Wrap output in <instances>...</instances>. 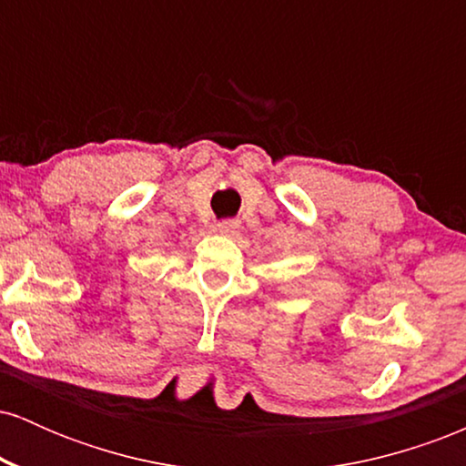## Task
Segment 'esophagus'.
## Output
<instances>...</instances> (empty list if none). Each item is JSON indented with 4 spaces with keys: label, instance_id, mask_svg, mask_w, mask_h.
<instances>
[{
    "label": "esophagus",
    "instance_id": "1",
    "mask_svg": "<svg viewBox=\"0 0 466 466\" xmlns=\"http://www.w3.org/2000/svg\"><path fill=\"white\" fill-rule=\"evenodd\" d=\"M238 228H240V223L237 221V218H226V221L217 223V229L221 234H226V237H232V234H237Z\"/></svg>",
    "mask_w": 466,
    "mask_h": 466
}]
</instances>
